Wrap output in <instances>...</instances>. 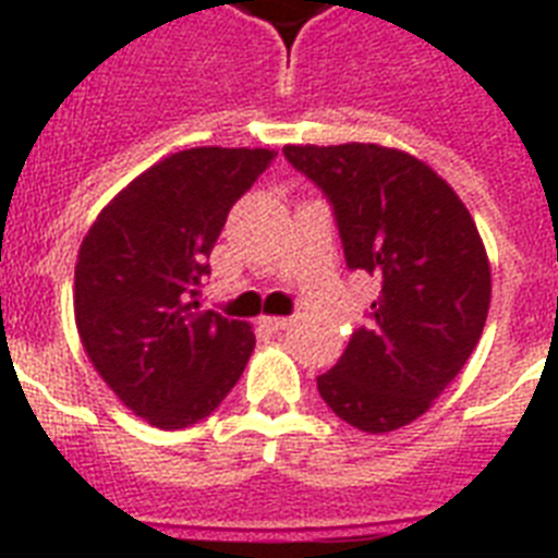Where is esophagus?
Listing matches in <instances>:
<instances>
[{"instance_id":"esophagus-1","label":"esophagus","mask_w":558,"mask_h":558,"mask_svg":"<svg viewBox=\"0 0 558 558\" xmlns=\"http://www.w3.org/2000/svg\"><path fill=\"white\" fill-rule=\"evenodd\" d=\"M289 324H292V318H264V326H266V329H271V332H278V329H287Z\"/></svg>"}]
</instances>
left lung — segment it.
Listing matches in <instances>:
<instances>
[{
  "label": "left lung",
  "mask_w": 558,
  "mask_h": 558,
  "mask_svg": "<svg viewBox=\"0 0 558 558\" xmlns=\"http://www.w3.org/2000/svg\"><path fill=\"white\" fill-rule=\"evenodd\" d=\"M326 194L347 266L381 283L318 392L341 421L389 433L461 373L490 310V264L468 206L427 162L375 143L287 146Z\"/></svg>",
  "instance_id": "8db88e82"
}]
</instances>
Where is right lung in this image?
Returning <instances> with one entry per match:
<instances>
[{
    "instance_id": "1",
    "label": "right lung",
    "mask_w": 558,
    "mask_h": 558,
    "mask_svg": "<svg viewBox=\"0 0 558 558\" xmlns=\"http://www.w3.org/2000/svg\"><path fill=\"white\" fill-rule=\"evenodd\" d=\"M275 157L220 146L171 154L99 211L80 246V341L99 378L154 427L211 415L255 350L252 326L201 310V287L229 208Z\"/></svg>"
}]
</instances>
